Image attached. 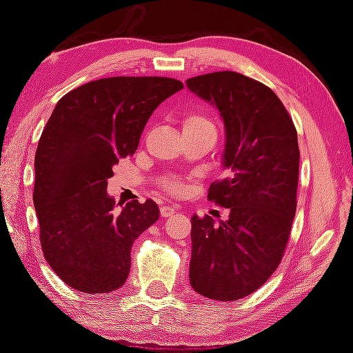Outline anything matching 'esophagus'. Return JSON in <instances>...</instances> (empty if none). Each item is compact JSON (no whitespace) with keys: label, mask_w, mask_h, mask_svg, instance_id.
<instances>
[{"label":"esophagus","mask_w":353,"mask_h":353,"mask_svg":"<svg viewBox=\"0 0 353 353\" xmlns=\"http://www.w3.org/2000/svg\"><path fill=\"white\" fill-rule=\"evenodd\" d=\"M177 210H179V205H162V207H160V214L163 217H168Z\"/></svg>","instance_id":"34e87169"}]
</instances>
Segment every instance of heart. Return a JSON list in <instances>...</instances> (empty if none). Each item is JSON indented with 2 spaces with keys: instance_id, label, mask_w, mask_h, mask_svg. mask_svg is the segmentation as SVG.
<instances>
[{
  "instance_id": "obj_1",
  "label": "heart",
  "mask_w": 353,
  "mask_h": 353,
  "mask_svg": "<svg viewBox=\"0 0 353 353\" xmlns=\"http://www.w3.org/2000/svg\"><path fill=\"white\" fill-rule=\"evenodd\" d=\"M183 132L185 134H214L216 123L208 114L202 111H191L183 119ZM162 187L171 194H181L185 191L183 182L174 177L162 179Z\"/></svg>"
}]
</instances>
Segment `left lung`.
<instances>
[{
  "label": "left lung",
  "instance_id": "1",
  "mask_svg": "<svg viewBox=\"0 0 353 353\" xmlns=\"http://www.w3.org/2000/svg\"><path fill=\"white\" fill-rule=\"evenodd\" d=\"M187 86L221 111L228 171L208 190L228 219L191 217L190 283L205 298L236 301L265 284L284 256L296 213V128L278 95L250 77L221 70Z\"/></svg>",
  "mask_w": 353,
  "mask_h": 353
}]
</instances>
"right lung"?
<instances>
[{"mask_svg": "<svg viewBox=\"0 0 353 353\" xmlns=\"http://www.w3.org/2000/svg\"><path fill=\"white\" fill-rule=\"evenodd\" d=\"M183 83L168 77H110L63 95L35 152L34 205L44 259L85 293L125 284L131 247L159 219L154 201L115 211L108 179L136 152L146 121Z\"/></svg>", "mask_w": 353, "mask_h": 353, "instance_id": "1", "label": "right lung"}]
</instances>
